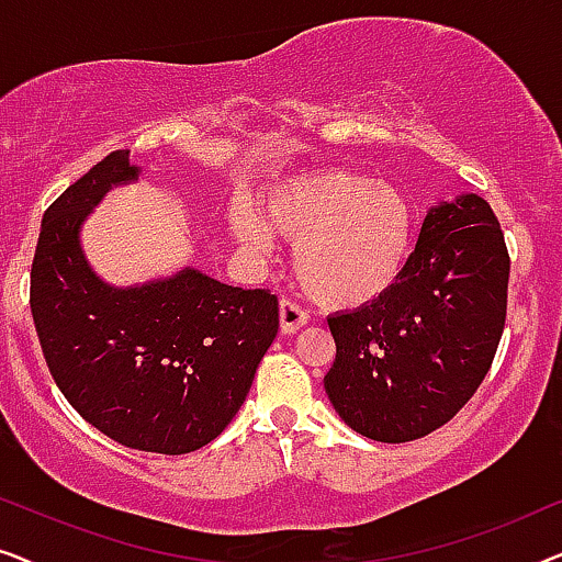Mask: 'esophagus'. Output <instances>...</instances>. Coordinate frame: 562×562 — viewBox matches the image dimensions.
Instances as JSON below:
<instances>
[{
    "label": "esophagus",
    "instance_id": "esophagus-1",
    "mask_svg": "<svg viewBox=\"0 0 562 562\" xmlns=\"http://www.w3.org/2000/svg\"><path fill=\"white\" fill-rule=\"evenodd\" d=\"M279 317H281V333L283 335H294L296 329H302L306 325L310 314H306L299 304L291 302V299H281Z\"/></svg>",
    "mask_w": 562,
    "mask_h": 562
}]
</instances>
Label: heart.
I'll use <instances>...</instances> for the list:
<instances>
[{"instance_id":"obj_1","label":"heart","mask_w":562,"mask_h":562,"mask_svg":"<svg viewBox=\"0 0 562 562\" xmlns=\"http://www.w3.org/2000/svg\"><path fill=\"white\" fill-rule=\"evenodd\" d=\"M227 225L252 256L273 248V233L294 240L296 281L314 302L333 310L381 299L398 281L412 248L406 199L340 168L273 189L263 214L235 199Z\"/></svg>"}]
</instances>
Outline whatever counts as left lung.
Returning a JSON list of instances; mask_svg holds the SVG:
<instances>
[{
    "label": "left lung",
    "mask_w": 562,
    "mask_h": 562,
    "mask_svg": "<svg viewBox=\"0 0 562 562\" xmlns=\"http://www.w3.org/2000/svg\"><path fill=\"white\" fill-rule=\"evenodd\" d=\"M506 289L509 252L486 199L432 206L394 286L327 317L337 356L325 391L345 425L375 442L448 425L494 363Z\"/></svg>",
    "instance_id": "8db88e82"
}]
</instances>
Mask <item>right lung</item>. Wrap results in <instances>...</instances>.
<instances>
[{
  "instance_id": "1",
  "label": "right lung",
  "mask_w": 562,
  "mask_h": 562,
  "mask_svg": "<svg viewBox=\"0 0 562 562\" xmlns=\"http://www.w3.org/2000/svg\"><path fill=\"white\" fill-rule=\"evenodd\" d=\"M114 150L43 214L30 310L53 381L114 442L183 456L212 442L240 409L279 333V299L183 268L117 289L81 248V225L112 187L137 181Z\"/></svg>"
}]
</instances>
